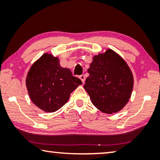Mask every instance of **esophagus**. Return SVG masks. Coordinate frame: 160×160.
<instances>
[{"instance_id":"34e87169","label":"esophagus","mask_w":160,"mask_h":160,"mask_svg":"<svg viewBox=\"0 0 160 160\" xmlns=\"http://www.w3.org/2000/svg\"><path fill=\"white\" fill-rule=\"evenodd\" d=\"M79 78H80V79L82 80V82L84 83L85 82V76L84 75H80L79 76Z\"/></svg>"}]
</instances>
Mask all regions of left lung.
<instances>
[{"mask_svg": "<svg viewBox=\"0 0 160 160\" xmlns=\"http://www.w3.org/2000/svg\"><path fill=\"white\" fill-rule=\"evenodd\" d=\"M84 88L92 104L101 112L116 113L128 103L133 88V76L128 64L112 49L94 56L88 70Z\"/></svg>", "mask_w": 160, "mask_h": 160, "instance_id": "1", "label": "left lung"}]
</instances>
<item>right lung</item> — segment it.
Returning <instances> with one entry per match:
<instances>
[{"mask_svg":"<svg viewBox=\"0 0 160 160\" xmlns=\"http://www.w3.org/2000/svg\"><path fill=\"white\" fill-rule=\"evenodd\" d=\"M81 84L82 81L74 77L70 69L60 66L58 58L47 53L32 65L26 78L32 102L46 112L61 109Z\"/></svg>","mask_w":160,"mask_h":160,"instance_id":"add662e5","label":"right lung"}]
</instances>
